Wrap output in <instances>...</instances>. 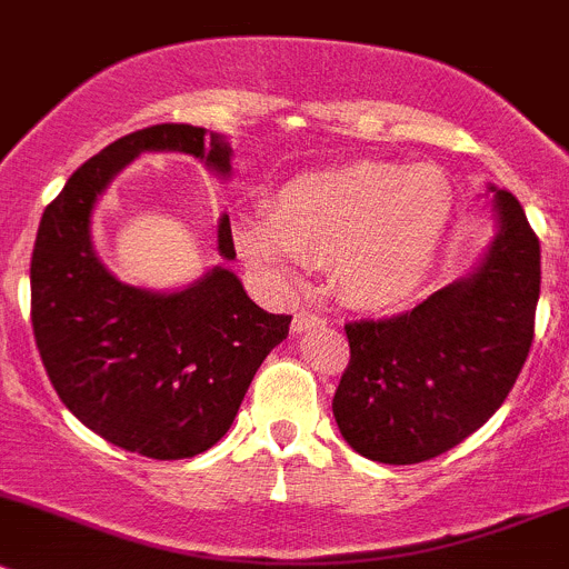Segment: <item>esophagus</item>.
<instances>
[{
    "mask_svg": "<svg viewBox=\"0 0 569 569\" xmlns=\"http://www.w3.org/2000/svg\"><path fill=\"white\" fill-rule=\"evenodd\" d=\"M325 325H328V317H322V313L300 311V313H295V325H291V328H295L297 333H306V330L325 328Z\"/></svg>",
    "mask_w": 569,
    "mask_h": 569,
    "instance_id": "esophagus-1",
    "label": "esophagus"
}]
</instances>
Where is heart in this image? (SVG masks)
Wrapping results in <instances>:
<instances>
[{"label":"heart","mask_w":569,"mask_h":569,"mask_svg":"<svg viewBox=\"0 0 569 569\" xmlns=\"http://www.w3.org/2000/svg\"><path fill=\"white\" fill-rule=\"evenodd\" d=\"M456 219L453 186L433 167L352 161L289 180L269 217L241 219V252L289 272L333 269L350 306L391 308L431 278Z\"/></svg>","instance_id":"1"}]
</instances>
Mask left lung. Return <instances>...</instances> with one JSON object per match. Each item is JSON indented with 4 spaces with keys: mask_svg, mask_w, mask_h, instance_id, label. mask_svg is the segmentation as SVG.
<instances>
[{
    "mask_svg": "<svg viewBox=\"0 0 569 569\" xmlns=\"http://www.w3.org/2000/svg\"><path fill=\"white\" fill-rule=\"evenodd\" d=\"M495 191L500 233L467 278L389 319L347 322L333 397L341 437L380 465H419L476 433L509 397L533 341L539 239L515 194Z\"/></svg>",
    "mask_w": 569,
    "mask_h": 569,
    "instance_id": "obj_1",
    "label": "left lung"
}]
</instances>
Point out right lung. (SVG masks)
<instances>
[{
  "instance_id": "add662e5",
  "label": "right lung",
  "mask_w": 569,
  "mask_h": 569,
  "mask_svg": "<svg viewBox=\"0 0 569 569\" xmlns=\"http://www.w3.org/2000/svg\"><path fill=\"white\" fill-rule=\"evenodd\" d=\"M186 152L230 174V144L206 127L152 124L82 163L43 211L30 263V317L43 369L86 428L158 461L206 453L230 431L263 358L291 317L247 297L230 269L158 295L116 280L91 247V213L141 152ZM219 252L236 258L230 219Z\"/></svg>"
}]
</instances>
